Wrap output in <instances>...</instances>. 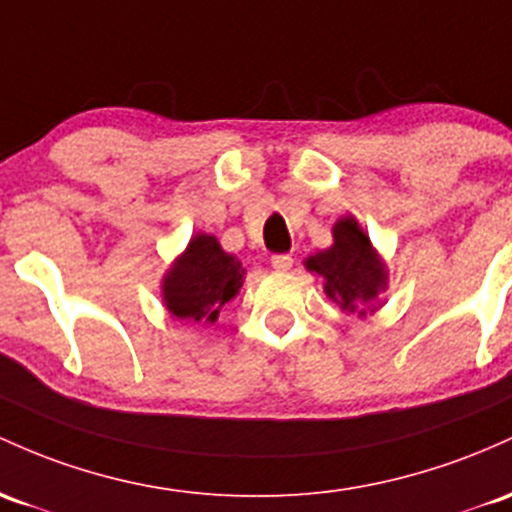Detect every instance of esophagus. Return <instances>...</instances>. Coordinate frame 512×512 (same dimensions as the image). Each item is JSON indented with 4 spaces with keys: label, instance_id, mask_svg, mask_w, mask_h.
<instances>
[{
    "label": "esophagus",
    "instance_id": "obj_1",
    "mask_svg": "<svg viewBox=\"0 0 512 512\" xmlns=\"http://www.w3.org/2000/svg\"><path fill=\"white\" fill-rule=\"evenodd\" d=\"M272 267L277 269V272H289V269L294 267V257H291V255H274L272 257Z\"/></svg>",
    "mask_w": 512,
    "mask_h": 512
}]
</instances>
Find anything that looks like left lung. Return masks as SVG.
Wrapping results in <instances>:
<instances>
[{"label": "left lung", "instance_id": "8db88e82", "mask_svg": "<svg viewBox=\"0 0 512 512\" xmlns=\"http://www.w3.org/2000/svg\"><path fill=\"white\" fill-rule=\"evenodd\" d=\"M308 272L323 277V291L345 313L367 318L384 306L389 267L355 216H342L333 226V245L303 260Z\"/></svg>", "mask_w": 512, "mask_h": 512}]
</instances>
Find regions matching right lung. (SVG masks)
I'll list each match as a JSON object with an SVG mask.
<instances>
[{
    "label": "right lung",
    "mask_w": 512,
    "mask_h": 512,
    "mask_svg": "<svg viewBox=\"0 0 512 512\" xmlns=\"http://www.w3.org/2000/svg\"><path fill=\"white\" fill-rule=\"evenodd\" d=\"M245 267L218 243L216 235L194 233L182 255L162 277V303L177 320L216 323L218 313L238 296Z\"/></svg>",
    "instance_id": "1"
}]
</instances>
